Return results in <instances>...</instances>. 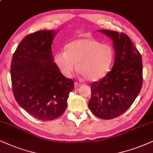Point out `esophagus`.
Returning <instances> with one entry per match:
<instances>
[{"label":"esophagus","mask_w":153,"mask_h":153,"mask_svg":"<svg viewBox=\"0 0 153 153\" xmlns=\"http://www.w3.org/2000/svg\"><path fill=\"white\" fill-rule=\"evenodd\" d=\"M79 86H81V84H79V83H78V82H75L74 83V87L75 88L79 87Z\"/></svg>","instance_id":"esophagus-1"}]
</instances>
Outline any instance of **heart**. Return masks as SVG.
Listing matches in <instances>:
<instances>
[{"instance_id":"heart-1","label":"heart","mask_w":153,"mask_h":153,"mask_svg":"<svg viewBox=\"0 0 153 153\" xmlns=\"http://www.w3.org/2000/svg\"><path fill=\"white\" fill-rule=\"evenodd\" d=\"M112 48L93 38H81L71 41L65 51L54 55V62L62 73L70 77L78 67L83 76L91 82L104 77L110 70L113 61Z\"/></svg>"}]
</instances>
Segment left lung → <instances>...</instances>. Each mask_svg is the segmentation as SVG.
Segmentation results:
<instances>
[{
	"label": "left lung",
	"mask_w": 153,
	"mask_h": 153,
	"mask_svg": "<svg viewBox=\"0 0 153 153\" xmlns=\"http://www.w3.org/2000/svg\"><path fill=\"white\" fill-rule=\"evenodd\" d=\"M98 31L112 39L114 64L102 79L90 84L91 98L88 105L96 116L109 120L126 112L140 93L142 56L126 34L107 30Z\"/></svg>",
	"instance_id": "8db88e82"
}]
</instances>
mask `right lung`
<instances>
[{"mask_svg": "<svg viewBox=\"0 0 153 153\" xmlns=\"http://www.w3.org/2000/svg\"><path fill=\"white\" fill-rule=\"evenodd\" d=\"M58 31L40 30L27 35L11 62L15 99L28 114L41 120L62 116L74 88V82L64 76L54 62L51 46Z\"/></svg>", "mask_w": 153, "mask_h": 153, "instance_id": "right-lung-1", "label": "right lung"}]
</instances>
